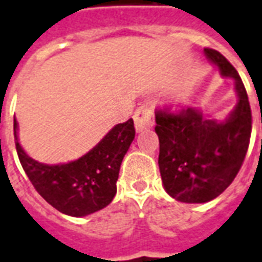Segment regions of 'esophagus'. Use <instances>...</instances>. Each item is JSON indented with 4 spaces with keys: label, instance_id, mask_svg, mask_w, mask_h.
Here are the masks:
<instances>
[{
    "label": "esophagus",
    "instance_id": "esophagus-1",
    "mask_svg": "<svg viewBox=\"0 0 262 262\" xmlns=\"http://www.w3.org/2000/svg\"><path fill=\"white\" fill-rule=\"evenodd\" d=\"M133 118H135V127H136L137 132L150 129L154 125V114H152V110H151L150 106H139Z\"/></svg>",
    "mask_w": 262,
    "mask_h": 262
}]
</instances>
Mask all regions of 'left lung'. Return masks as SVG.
<instances>
[{
    "mask_svg": "<svg viewBox=\"0 0 262 262\" xmlns=\"http://www.w3.org/2000/svg\"><path fill=\"white\" fill-rule=\"evenodd\" d=\"M205 57L232 77L237 104L225 119L207 118L199 108L158 110L161 178L166 193L182 203L214 200L233 182L245 161L251 135V110L245 84L226 58L212 48Z\"/></svg>",
    "mask_w": 262,
    "mask_h": 262,
    "instance_id": "obj_1",
    "label": "left lung"
}]
</instances>
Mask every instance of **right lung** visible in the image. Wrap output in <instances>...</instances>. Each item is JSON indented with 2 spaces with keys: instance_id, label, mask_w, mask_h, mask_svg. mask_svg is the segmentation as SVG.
<instances>
[{
  "instance_id": "1",
  "label": "right lung",
  "mask_w": 262,
  "mask_h": 262,
  "mask_svg": "<svg viewBox=\"0 0 262 262\" xmlns=\"http://www.w3.org/2000/svg\"><path fill=\"white\" fill-rule=\"evenodd\" d=\"M17 122L13 135L19 161L34 189L48 204L62 214L86 216L102 210L116 194V180L122 160L135 139L133 119L118 123L79 160L48 165L33 160L17 140Z\"/></svg>"
}]
</instances>
